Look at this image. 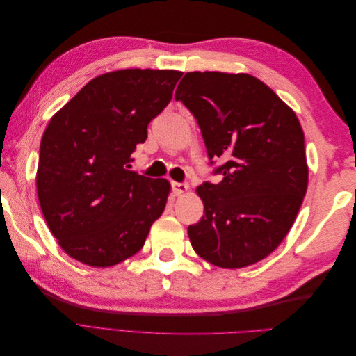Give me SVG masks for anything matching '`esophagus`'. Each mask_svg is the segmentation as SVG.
Segmentation results:
<instances>
[{
  "instance_id": "1",
  "label": "esophagus",
  "mask_w": 356,
  "mask_h": 356,
  "mask_svg": "<svg viewBox=\"0 0 356 356\" xmlns=\"http://www.w3.org/2000/svg\"><path fill=\"white\" fill-rule=\"evenodd\" d=\"M172 190H174L177 196H181L188 191V186L186 182H172Z\"/></svg>"
}]
</instances>
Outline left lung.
I'll use <instances>...</instances> for the list:
<instances>
[{"label":"left lung","mask_w":356,"mask_h":356,"mask_svg":"<svg viewBox=\"0 0 356 356\" xmlns=\"http://www.w3.org/2000/svg\"><path fill=\"white\" fill-rule=\"evenodd\" d=\"M175 99L191 111L221 182L196 188L204 215L188 227L208 263L241 268L281 245L307 190L305 134L296 113L250 74L187 72Z\"/></svg>","instance_id":"left-lung-1"}]
</instances>
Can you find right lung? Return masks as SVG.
I'll list each match as a JSON object with an SVG mask.
<instances>
[{
  "instance_id": "obj_1",
  "label": "right lung",
  "mask_w": 356,
  "mask_h": 356,
  "mask_svg": "<svg viewBox=\"0 0 356 356\" xmlns=\"http://www.w3.org/2000/svg\"><path fill=\"white\" fill-rule=\"evenodd\" d=\"M181 75L141 68L106 72L50 118L40 147L38 202L51 234L74 260L92 267L127 260L163 213L169 181L127 168Z\"/></svg>"
}]
</instances>
